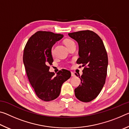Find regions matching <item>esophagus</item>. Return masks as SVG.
Here are the masks:
<instances>
[{
    "instance_id": "esophagus-1",
    "label": "esophagus",
    "mask_w": 129,
    "mask_h": 129,
    "mask_svg": "<svg viewBox=\"0 0 129 129\" xmlns=\"http://www.w3.org/2000/svg\"><path fill=\"white\" fill-rule=\"evenodd\" d=\"M71 75H72V77H75V73H73V72H71Z\"/></svg>"
}]
</instances>
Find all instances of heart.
<instances>
[{
	"label": "heart",
	"instance_id": "heart-1",
	"mask_svg": "<svg viewBox=\"0 0 129 129\" xmlns=\"http://www.w3.org/2000/svg\"><path fill=\"white\" fill-rule=\"evenodd\" d=\"M64 43L65 44V46H66L67 47H69L70 45L72 44L75 43L73 40H71V39H65V40L64 41ZM51 53H52V54H53V49H52V50H51Z\"/></svg>",
	"mask_w": 129,
	"mask_h": 129
}]
</instances>
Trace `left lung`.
<instances>
[{"mask_svg": "<svg viewBox=\"0 0 129 129\" xmlns=\"http://www.w3.org/2000/svg\"><path fill=\"white\" fill-rule=\"evenodd\" d=\"M68 35L78 43L80 57L77 63L84 67L82 75H78L81 84L75 89V95L81 101L90 102L97 97L105 83L108 65L105 47L100 37L91 30H81Z\"/></svg>", "mask_w": 129, "mask_h": 129, "instance_id": "obj_1", "label": "left lung"}]
</instances>
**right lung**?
Returning <instances> with one entry per match:
<instances>
[{
  "mask_svg": "<svg viewBox=\"0 0 129 129\" xmlns=\"http://www.w3.org/2000/svg\"><path fill=\"white\" fill-rule=\"evenodd\" d=\"M63 35L51 32L38 31L26 44L23 62L28 80L37 96L44 101H52L60 95L63 83L71 77L69 71L62 69L54 76L49 72V65L53 61L51 49Z\"/></svg>",
  "mask_w": 129,
  "mask_h": 129,
  "instance_id": "right-lung-1",
  "label": "right lung"
}]
</instances>
